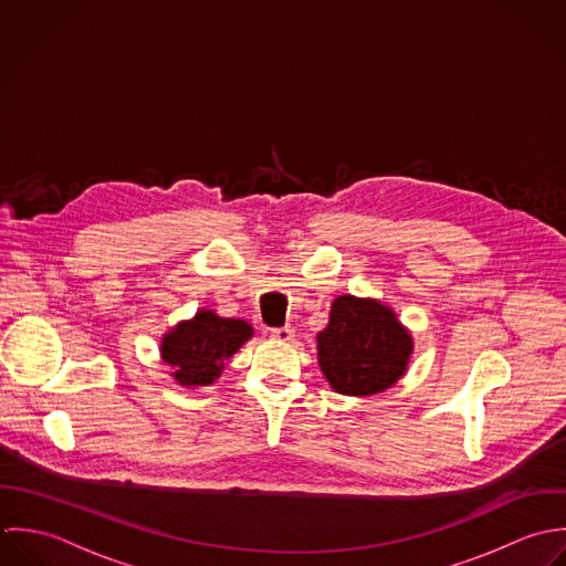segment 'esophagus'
Returning <instances> with one entry per match:
<instances>
[{"label":"esophagus","mask_w":566,"mask_h":566,"mask_svg":"<svg viewBox=\"0 0 566 566\" xmlns=\"http://www.w3.org/2000/svg\"><path fill=\"white\" fill-rule=\"evenodd\" d=\"M271 337L275 340H293V337H295V331H293L291 326L273 328V331H271Z\"/></svg>","instance_id":"esophagus-1"}]
</instances>
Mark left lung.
<instances>
[{"mask_svg": "<svg viewBox=\"0 0 566 566\" xmlns=\"http://www.w3.org/2000/svg\"><path fill=\"white\" fill-rule=\"evenodd\" d=\"M317 343L324 376L345 396H371L391 387L405 374L413 347L387 306L352 295L335 300L331 324Z\"/></svg>", "mask_w": 566, "mask_h": 566, "instance_id": "1", "label": "left lung"}]
</instances>
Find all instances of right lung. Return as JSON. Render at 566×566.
<instances>
[{"label": "right lung", "instance_id": "right-lung-1", "mask_svg": "<svg viewBox=\"0 0 566 566\" xmlns=\"http://www.w3.org/2000/svg\"><path fill=\"white\" fill-rule=\"evenodd\" d=\"M251 337V326L242 319H223L212 311H201L192 322L179 324L161 340L164 360L175 367L181 385H210L219 378L227 358Z\"/></svg>", "mask_w": 566, "mask_h": 566}]
</instances>
